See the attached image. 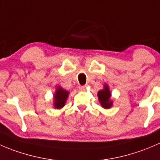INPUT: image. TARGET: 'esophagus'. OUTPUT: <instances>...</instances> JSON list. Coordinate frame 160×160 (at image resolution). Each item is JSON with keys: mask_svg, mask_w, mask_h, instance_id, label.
Here are the masks:
<instances>
[{"mask_svg": "<svg viewBox=\"0 0 160 160\" xmlns=\"http://www.w3.org/2000/svg\"><path fill=\"white\" fill-rule=\"evenodd\" d=\"M86 88V85H80L79 86V90L80 91H84Z\"/></svg>", "mask_w": 160, "mask_h": 160, "instance_id": "esophagus-1", "label": "esophagus"}]
</instances>
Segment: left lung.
<instances>
[{
	"label": "left lung",
	"instance_id": "1",
	"mask_svg": "<svg viewBox=\"0 0 160 160\" xmlns=\"http://www.w3.org/2000/svg\"><path fill=\"white\" fill-rule=\"evenodd\" d=\"M110 95H111V93H110L107 85H105L103 89L100 90L98 92V97L100 101L101 106L105 109L110 108L112 106V102L110 100Z\"/></svg>",
	"mask_w": 160,
	"mask_h": 160
}]
</instances>
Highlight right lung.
<instances>
[{
	"label": "right lung",
	"mask_w": 160,
	"mask_h": 160,
	"mask_svg": "<svg viewBox=\"0 0 160 160\" xmlns=\"http://www.w3.org/2000/svg\"><path fill=\"white\" fill-rule=\"evenodd\" d=\"M68 96V92L66 90L63 89L62 88H58L57 89L56 93L54 95V107L55 108H62L64 106L67 99Z\"/></svg>",
	"instance_id": "1"
}]
</instances>
